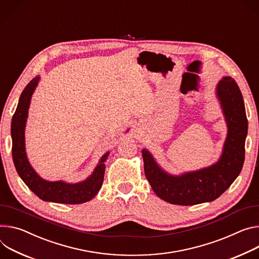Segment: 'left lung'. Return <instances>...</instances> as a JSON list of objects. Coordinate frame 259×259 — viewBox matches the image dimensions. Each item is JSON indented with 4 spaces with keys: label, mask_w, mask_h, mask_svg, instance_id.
Listing matches in <instances>:
<instances>
[{
    "label": "left lung",
    "mask_w": 259,
    "mask_h": 259,
    "mask_svg": "<svg viewBox=\"0 0 259 259\" xmlns=\"http://www.w3.org/2000/svg\"><path fill=\"white\" fill-rule=\"evenodd\" d=\"M228 134L220 160L209 167L172 177L164 172L152 155L143 150L145 174L158 197L172 204L193 205L213 201L224 193L240 175L245 160L248 121L242 93L236 80L224 77L217 87Z\"/></svg>",
    "instance_id": "obj_1"
}]
</instances>
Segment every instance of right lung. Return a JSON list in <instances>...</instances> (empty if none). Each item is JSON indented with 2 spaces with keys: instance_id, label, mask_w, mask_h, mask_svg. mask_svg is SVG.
<instances>
[{
  "instance_id": "add662e5",
  "label": "right lung",
  "mask_w": 259,
  "mask_h": 259,
  "mask_svg": "<svg viewBox=\"0 0 259 259\" xmlns=\"http://www.w3.org/2000/svg\"><path fill=\"white\" fill-rule=\"evenodd\" d=\"M38 81L39 77L33 78L22 91L17 108L12 117V158L16 171L21 180L29 187V189L42 200L68 204L87 202L99 192L103 184L105 170L104 162L108 153L102 157L92 176L84 182L77 184H67L62 181L48 182L42 180L32 168L27 159L25 150V127L30 100Z\"/></svg>"
}]
</instances>
